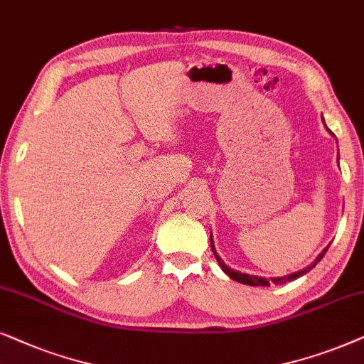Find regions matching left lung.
I'll list each match as a JSON object with an SVG mask.
<instances>
[{"label":"left lung","mask_w":364,"mask_h":364,"mask_svg":"<svg viewBox=\"0 0 364 364\" xmlns=\"http://www.w3.org/2000/svg\"><path fill=\"white\" fill-rule=\"evenodd\" d=\"M210 241H211V250H213V253H215V258L218 259V263H220V266H221V269L225 271V273L230 276L231 279H235V281H238V283H243V284H250V287H269V279H266V278H261V276H253V274H245V273H238V271H235V269H231V268H228V266L223 263V259L220 258V256H218V253H216V250H215V245H213V236H210ZM328 251V248L323 251L321 255L318 256L316 259H314V263L313 264H309L306 269H301V271H298V273H293V274H289V276H284V278H273V283L274 284H283V283H287V281H293V279H296V278H299V276H303V274H306L309 269H313L314 266L318 264V261H321V258L324 256V253H326Z\"/></svg>","instance_id":"1"}]
</instances>
